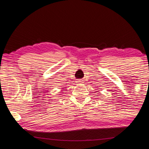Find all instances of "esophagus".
<instances>
[{
  "label": "esophagus",
  "mask_w": 149,
  "mask_h": 149,
  "mask_svg": "<svg viewBox=\"0 0 149 149\" xmlns=\"http://www.w3.org/2000/svg\"><path fill=\"white\" fill-rule=\"evenodd\" d=\"M77 82L78 83V84H82V83L84 82V80H83L82 79H79V80H77Z\"/></svg>",
  "instance_id": "1"
}]
</instances>
